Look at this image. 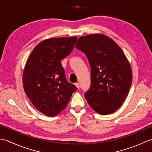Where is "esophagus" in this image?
<instances>
[{
    "label": "esophagus",
    "mask_w": 152,
    "mask_h": 152,
    "mask_svg": "<svg viewBox=\"0 0 152 152\" xmlns=\"http://www.w3.org/2000/svg\"><path fill=\"white\" fill-rule=\"evenodd\" d=\"M75 85L77 86V88H79V87H80V85H79V83H75Z\"/></svg>",
    "instance_id": "34e87169"
}]
</instances>
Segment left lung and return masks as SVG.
<instances>
[{"label": "left lung", "mask_w": 152, "mask_h": 152, "mask_svg": "<svg viewBox=\"0 0 152 152\" xmlns=\"http://www.w3.org/2000/svg\"><path fill=\"white\" fill-rule=\"evenodd\" d=\"M76 48L85 54L91 68V88L85 93L88 104L101 115L121 106L132 83V70L122 49L101 34L81 37Z\"/></svg>", "instance_id": "left-lung-1"}]
</instances>
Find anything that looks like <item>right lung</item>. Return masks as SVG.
I'll list each match as a JSON object with an SVG mask.
<instances>
[{
    "label": "right lung",
    "mask_w": 152,
    "mask_h": 152,
    "mask_svg": "<svg viewBox=\"0 0 152 152\" xmlns=\"http://www.w3.org/2000/svg\"><path fill=\"white\" fill-rule=\"evenodd\" d=\"M77 38H51L40 42L25 67V92L37 110L53 117L67 106L77 88L66 78L61 60L73 50Z\"/></svg>",
    "instance_id": "1"
}]
</instances>
